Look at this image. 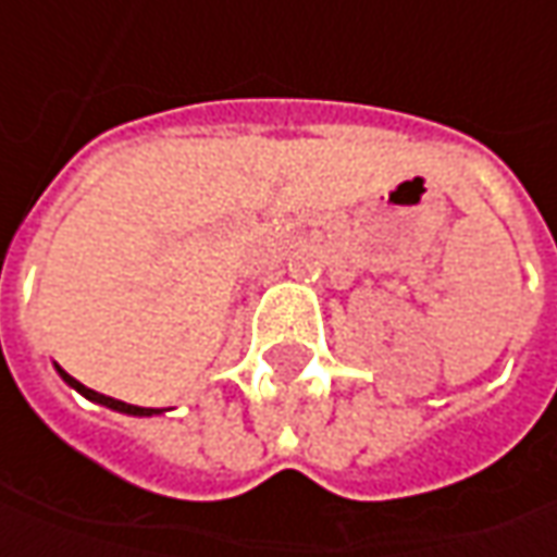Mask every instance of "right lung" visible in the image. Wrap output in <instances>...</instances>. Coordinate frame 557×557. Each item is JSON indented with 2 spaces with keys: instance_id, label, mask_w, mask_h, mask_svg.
Here are the masks:
<instances>
[{
  "instance_id": "right-lung-1",
  "label": "right lung",
  "mask_w": 557,
  "mask_h": 557,
  "mask_svg": "<svg viewBox=\"0 0 557 557\" xmlns=\"http://www.w3.org/2000/svg\"><path fill=\"white\" fill-rule=\"evenodd\" d=\"M61 372V377L71 384V387H76L79 394L86 396V399H96V403H101V406H108V409H117V412H126V416H154L158 409H145V406H129V403H123V399H114V396H104L98 394V391H92V387H86V384H79L76 377H71V374L64 372V369H58Z\"/></svg>"
}]
</instances>
